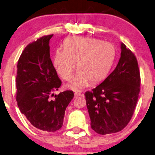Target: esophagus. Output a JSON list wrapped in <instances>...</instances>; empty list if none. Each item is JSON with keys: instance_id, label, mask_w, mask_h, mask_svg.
<instances>
[{"instance_id": "esophagus-1", "label": "esophagus", "mask_w": 155, "mask_h": 155, "mask_svg": "<svg viewBox=\"0 0 155 155\" xmlns=\"http://www.w3.org/2000/svg\"><path fill=\"white\" fill-rule=\"evenodd\" d=\"M74 95H75V97H79V96L81 95V92H75Z\"/></svg>"}]
</instances>
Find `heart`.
<instances>
[{"label":"heart","instance_id":"obj_1","mask_svg":"<svg viewBox=\"0 0 155 155\" xmlns=\"http://www.w3.org/2000/svg\"><path fill=\"white\" fill-rule=\"evenodd\" d=\"M116 58V48L109 42L75 36L64 42V49L56 50L53 65L63 79L70 80L76 67L79 70L68 85L71 90L83 88L88 82L98 83L107 77Z\"/></svg>","mask_w":155,"mask_h":155}]
</instances>
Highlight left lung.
I'll return each mask as SVG.
<instances>
[{"instance_id":"8db88e82","label":"left lung","mask_w":155,"mask_h":155,"mask_svg":"<svg viewBox=\"0 0 155 155\" xmlns=\"http://www.w3.org/2000/svg\"><path fill=\"white\" fill-rule=\"evenodd\" d=\"M115 69L97 87L85 93L91 128L100 134L121 131L131 120L140 93L136 57L121 43Z\"/></svg>"}]
</instances>
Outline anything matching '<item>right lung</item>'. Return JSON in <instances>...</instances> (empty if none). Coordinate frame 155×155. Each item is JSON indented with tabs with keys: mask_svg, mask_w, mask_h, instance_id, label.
<instances>
[{
	"mask_svg": "<svg viewBox=\"0 0 155 155\" xmlns=\"http://www.w3.org/2000/svg\"><path fill=\"white\" fill-rule=\"evenodd\" d=\"M53 36H43L26 46L16 76V100L21 113L35 128L47 132L62 127L66 107L74 97L73 91L66 90L51 99L62 83L50 57Z\"/></svg>",
	"mask_w": 155,
	"mask_h": 155,
	"instance_id": "add662e5",
	"label": "right lung"
}]
</instances>
